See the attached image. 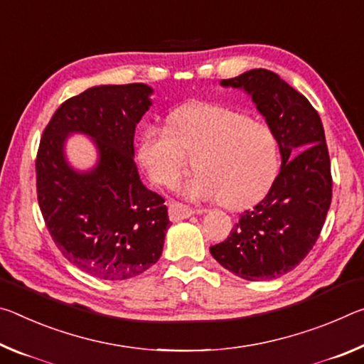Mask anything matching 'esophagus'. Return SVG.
Listing matches in <instances>:
<instances>
[{
	"instance_id": "1",
	"label": "esophagus",
	"mask_w": 364,
	"mask_h": 364,
	"mask_svg": "<svg viewBox=\"0 0 364 364\" xmlns=\"http://www.w3.org/2000/svg\"><path fill=\"white\" fill-rule=\"evenodd\" d=\"M195 210L193 208H190L187 205H182L178 203V201H171L169 203V218L171 221H182V219H187L190 216H193Z\"/></svg>"
}]
</instances>
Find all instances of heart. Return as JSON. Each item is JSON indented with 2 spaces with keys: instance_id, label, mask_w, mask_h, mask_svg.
Segmentation results:
<instances>
[{
  "instance_id": "heart-1",
  "label": "heart",
  "mask_w": 364,
  "mask_h": 364,
  "mask_svg": "<svg viewBox=\"0 0 364 364\" xmlns=\"http://www.w3.org/2000/svg\"><path fill=\"white\" fill-rule=\"evenodd\" d=\"M193 156L198 171L182 186L192 200H223L230 210L259 201L279 171V143L264 122L216 103L182 106L171 112L169 129L146 126L136 148L141 168L154 183L171 187Z\"/></svg>"
}]
</instances>
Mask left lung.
Wrapping results in <instances>:
<instances>
[{
  "mask_svg": "<svg viewBox=\"0 0 364 364\" xmlns=\"http://www.w3.org/2000/svg\"><path fill=\"white\" fill-rule=\"evenodd\" d=\"M221 85L252 97L276 134L282 164L264 198L242 213L230 235L210 252L245 281H269L301 263L324 225L332 200L324 127L311 103L271 70H247Z\"/></svg>",
  "mask_w": 364,
  "mask_h": 364,
  "instance_id": "left-lung-1",
  "label": "left lung"
}]
</instances>
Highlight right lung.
Masks as SVG:
<instances>
[{
    "mask_svg": "<svg viewBox=\"0 0 364 364\" xmlns=\"http://www.w3.org/2000/svg\"><path fill=\"white\" fill-rule=\"evenodd\" d=\"M145 83L97 85L59 106L40 140L37 195L56 247L80 271L124 281L151 267L163 253L169 228L164 198L143 186L134 163V135L150 109ZM91 136L97 164L73 168L65 141Z\"/></svg>",
    "mask_w": 364,
    "mask_h": 364,
    "instance_id": "1",
    "label": "right lung"
}]
</instances>
